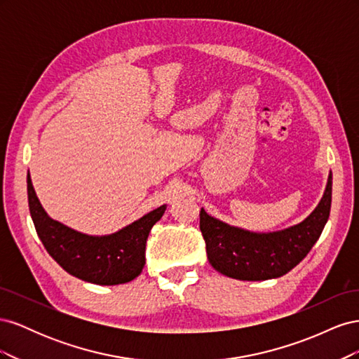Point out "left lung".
I'll use <instances>...</instances> for the list:
<instances>
[{"instance_id":"1","label":"left lung","mask_w":359,"mask_h":359,"mask_svg":"<svg viewBox=\"0 0 359 359\" xmlns=\"http://www.w3.org/2000/svg\"><path fill=\"white\" fill-rule=\"evenodd\" d=\"M332 175L319 205L306 220L285 231L255 233L229 226L201 210V232L214 269L236 280L259 281L287 274L309 255L328 222Z\"/></svg>"}]
</instances>
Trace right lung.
Segmentation results:
<instances>
[{
	"label": "right lung",
	"instance_id": "right-lung-1",
	"mask_svg": "<svg viewBox=\"0 0 359 359\" xmlns=\"http://www.w3.org/2000/svg\"><path fill=\"white\" fill-rule=\"evenodd\" d=\"M27 190L29 214L37 235L64 271L83 281L103 286L127 283L142 273L149 231L165 214L166 205L112 235L91 236L50 219L32 187L29 173Z\"/></svg>",
	"mask_w": 359,
	"mask_h": 359
}]
</instances>
